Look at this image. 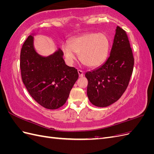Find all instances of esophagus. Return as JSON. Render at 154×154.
I'll list each match as a JSON object with an SVG mask.
<instances>
[{"label":"esophagus","mask_w":154,"mask_h":154,"mask_svg":"<svg viewBox=\"0 0 154 154\" xmlns=\"http://www.w3.org/2000/svg\"><path fill=\"white\" fill-rule=\"evenodd\" d=\"M78 72L79 74V76L80 77L83 76V71H82V70H80V69H79V70H78Z\"/></svg>","instance_id":"obj_1"}]
</instances>
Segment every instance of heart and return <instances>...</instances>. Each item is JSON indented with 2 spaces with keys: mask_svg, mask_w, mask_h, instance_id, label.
<instances>
[{
  "mask_svg": "<svg viewBox=\"0 0 154 154\" xmlns=\"http://www.w3.org/2000/svg\"><path fill=\"white\" fill-rule=\"evenodd\" d=\"M70 45H62V50L69 61L75 58L74 52L79 54L80 61L88 67H94L105 59L109 48V40L103 32H86L71 39Z\"/></svg>",
  "mask_w": 154,
  "mask_h": 154,
  "instance_id": "obj_1",
  "label": "heart"
}]
</instances>
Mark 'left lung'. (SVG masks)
I'll return each mask as SVG.
<instances>
[{"label":"left lung","mask_w":154,"mask_h":154,"mask_svg":"<svg viewBox=\"0 0 154 154\" xmlns=\"http://www.w3.org/2000/svg\"><path fill=\"white\" fill-rule=\"evenodd\" d=\"M134 65L127 32L117 26L110 54L106 62L85 73L87 96L96 106L105 107L118 101L127 89Z\"/></svg>","instance_id":"1"}]
</instances>
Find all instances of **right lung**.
Masks as SVG:
<instances>
[{"label": "right lung", "instance_id": "1", "mask_svg": "<svg viewBox=\"0 0 154 154\" xmlns=\"http://www.w3.org/2000/svg\"><path fill=\"white\" fill-rule=\"evenodd\" d=\"M58 51L48 57L37 53L29 35L20 51V67L23 83L37 103L48 109H57L66 103L78 78L77 69L69 67Z\"/></svg>", "mask_w": 154, "mask_h": 154}]
</instances>
